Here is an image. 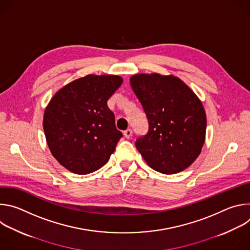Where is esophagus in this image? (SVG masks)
I'll return each mask as SVG.
<instances>
[{
    "label": "esophagus",
    "instance_id": "1",
    "mask_svg": "<svg viewBox=\"0 0 250 250\" xmlns=\"http://www.w3.org/2000/svg\"><path fill=\"white\" fill-rule=\"evenodd\" d=\"M131 134H132V130L130 128H127L126 130L124 131V135H125V138H130Z\"/></svg>",
    "mask_w": 250,
    "mask_h": 250
}]
</instances>
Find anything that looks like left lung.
I'll list each match as a JSON object with an SVG mask.
<instances>
[{"mask_svg":"<svg viewBox=\"0 0 250 250\" xmlns=\"http://www.w3.org/2000/svg\"><path fill=\"white\" fill-rule=\"evenodd\" d=\"M129 81L149 123L148 133L135 142L136 149L155 171L175 174L185 170L200 155L206 140L202 101L172 74L139 73Z\"/></svg>","mask_w":250,"mask_h":250,"instance_id":"8db88e82","label":"left lung"}]
</instances>
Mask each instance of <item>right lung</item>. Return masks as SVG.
Returning a JSON list of instances; mask_svg holds the SVG:
<instances>
[{"instance_id":"add662e5","label":"right lung","mask_w":250,"mask_h":250,"mask_svg":"<svg viewBox=\"0 0 250 250\" xmlns=\"http://www.w3.org/2000/svg\"><path fill=\"white\" fill-rule=\"evenodd\" d=\"M119 75L89 74L59 89L43 114V130L53 157L70 172L85 175L103 167L123 133L108 100L121 87Z\"/></svg>"}]
</instances>
